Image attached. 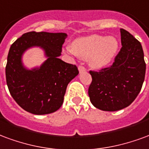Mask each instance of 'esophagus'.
<instances>
[{"mask_svg": "<svg viewBox=\"0 0 149 149\" xmlns=\"http://www.w3.org/2000/svg\"><path fill=\"white\" fill-rule=\"evenodd\" d=\"M79 72L81 73V72H84V71H86V69L85 67H83V66H82V65H80V66H79Z\"/></svg>", "mask_w": 149, "mask_h": 149, "instance_id": "obj_1", "label": "esophagus"}]
</instances>
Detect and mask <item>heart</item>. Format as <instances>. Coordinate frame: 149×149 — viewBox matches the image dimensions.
<instances>
[{
  "label": "heart",
  "mask_w": 149,
  "mask_h": 149,
  "mask_svg": "<svg viewBox=\"0 0 149 149\" xmlns=\"http://www.w3.org/2000/svg\"><path fill=\"white\" fill-rule=\"evenodd\" d=\"M118 49V42L115 38L94 35L77 39L72 48L67 47V51L82 59H90L91 67L100 69L111 63Z\"/></svg>",
  "instance_id": "1"
}]
</instances>
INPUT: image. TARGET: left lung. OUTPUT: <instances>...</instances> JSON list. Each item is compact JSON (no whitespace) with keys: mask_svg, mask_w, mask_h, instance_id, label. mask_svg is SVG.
I'll use <instances>...</instances> for the list:
<instances>
[{"mask_svg":"<svg viewBox=\"0 0 149 149\" xmlns=\"http://www.w3.org/2000/svg\"><path fill=\"white\" fill-rule=\"evenodd\" d=\"M120 30L122 47L114 62L99 71L90 70V100L94 106L104 111H117L130 106L141 90L145 76L141 44L129 31Z\"/></svg>","mask_w":149,"mask_h":149,"instance_id":"8db88e82","label":"left lung"}]
</instances>
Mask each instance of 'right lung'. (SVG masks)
Returning <instances> with one entry per match:
<instances>
[{
  "label": "right lung",
  "mask_w": 149,
  "mask_h": 149,
  "mask_svg": "<svg viewBox=\"0 0 149 149\" xmlns=\"http://www.w3.org/2000/svg\"><path fill=\"white\" fill-rule=\"evenodd\" d=\"M67 36L62 32L29 31L11 45L5 67L6 82L12 97L26 111L47 114L63 105L68 83L79 74L76 65L58 58ZM34 46L42 47L48 59L40 68L27 70L21 57L26 49Z\"/></svg>",
  "instance_id": "add662e5"
}]
</instances>
